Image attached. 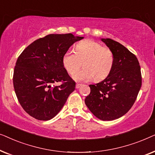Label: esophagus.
Returning <instances> with one entry per match:
<instances>
[{
  "label": "esophagus",
  "mask_w": 155,
  "mask_h": 155,
  "mask_svg": "<svg viewBox=\"0 0 155 155\" xmlns=\"http://www.w3.org/2000/svg\"><path fill=\"white\" fill-rule=\"evenodd\" d=\"M82 86V84H80V83H77L76 84V85H75V87L77 88V89H78V88H80V87Z\"/></svg>",
  "instance_id": "34e87169"
}]
</instances>
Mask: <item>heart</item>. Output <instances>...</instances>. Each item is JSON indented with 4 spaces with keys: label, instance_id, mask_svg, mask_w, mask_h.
Listing matches in <instances>:
<instances>
[{
    "label": "heart",
    "instance_id": "1",
    "mask_svg": "<svg viewBox=\"0 0 155 155\" xmlns=\"http://www.w3.org/2000/svg\"><path fill=\"white\" fill-rule=\"evenodd\" d=\"M76 51L69 50L63 57V65L70 74H73L84 62V69L76 72L73 78L78 81H87L94 78L101 81L111 73L114 65V55L109 48L93 40L86 39L76 45Z\"/></svg>",
    "mask_w": 155,
    "mask_h": 155
}]
</instances>
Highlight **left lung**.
<instances>
[{
    "mask_svg": "<svg viewBox=\"0 0 155 155\" xmlns=\"http://www.w3.org/2000/svg\"><path fill=\"white\" fill-rule=\"evenodd\" d=\"M114 55L113 69L107 78L90 84L85 104L102 120L117 119L135 103L142 85L140 66L137 57L128 48L111 39H101Z\"/></svg>",
    "mask_w": 155,
    "mask_h": 155,
    "instance_id": "1",
    "label": "left lung"
}]
</instances>
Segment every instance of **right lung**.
<instances>
[{
  "label": "right lung",
  "mask_w": 155,
  "mask_h": 155,
  "mask_svg": "<svg viewBox=\"0 0 155 155\" xmlns=\"http://www.w3.org/2000/svg\"><path fill=\"white\" fill-rule=\"evenodd\" d=\"M73 34H51L36 40L18 57L13 73L16 96L23 109L37 120H48L58 114L75 82L63 65L68 48L83 39ZM61 81L60 86L53 84Z\"/></svg>",
  "instance_id": "add662e5"
}]
</instances>
